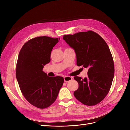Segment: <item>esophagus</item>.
<instances>
[{
    "mask_svg": "<svg viewBox=\"0 0 130 130\" xmlns=\"http://www.w3.org/2000/svg\"><path fill=\"white\" fill-rule=\"evenodd\" d=\"M64 82L66 83L69 82L71 81L72 79V77H70V76H65L64 77Z\"/></svg>",
    "mask_w": 130,
    "mask_h": 130,
    "instance_id": "34e87169",
    "label": "esophagus"
}]
</instances>
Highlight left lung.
<instances>
[{"mask_svg": "<svg viewBox=\"0 0 130 130\" xmlns=\"http://www.w3.org/2000/svg\"><path fill=\"white\" fill-rule=\"evenodd\" d=\"M63 39L74 50L77 65L88 69L87 77H74L78 83L75 97L86 105L99 103L110 91L114 75V61L107 44L91 30L64 35Z\"/></svg>", "mask_w": 130, "mask_h": 130, "instance_id": "8db88e82", "label": "left lung"}]
</instances>
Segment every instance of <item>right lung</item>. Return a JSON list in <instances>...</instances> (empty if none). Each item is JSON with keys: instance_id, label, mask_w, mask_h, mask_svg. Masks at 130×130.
<instances>
[{"instance_id": "1", "label": "right lung", "mask_w": 130, "mask_h": 130, "mask_svg": "<svg viewBox=\"0 0 130 130\" xmlns=\"http://www.w3.org/2000/svg\"><path fill=\"white\" fill-rule=\"evenodd\" d=\"M60 38L41 36L29 40L20 50L16 76L24 96L31 104L45 108L55 101L64 83L63 77H51L43 71Z\"/></svg>"}]
</instances>
